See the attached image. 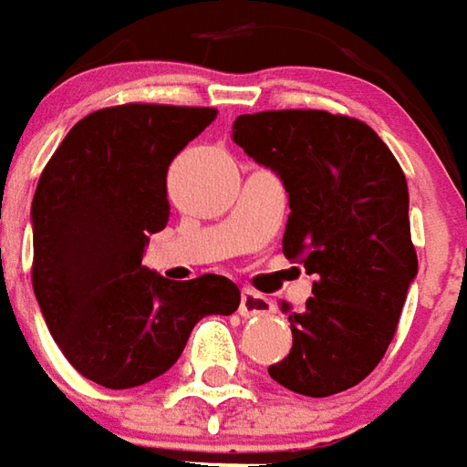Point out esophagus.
Wrapping results in <instances>:
<instances>
[{"label":"esophagus","mask_w":467,"mask_h":467,"mask_svg":"<svg viewBox=\"0 0 467 467\" xmlns=\"http://www.w3.org/2000/svg\"><path fill=\"white\" fill-rule=\"evenodd\" d=\"M241 317H269L274 314V302L266 299L264 294L254 292V289H244L241 292V304H239Z\"/></svg>","instance_id":"esophagus-1"}]
</instances>
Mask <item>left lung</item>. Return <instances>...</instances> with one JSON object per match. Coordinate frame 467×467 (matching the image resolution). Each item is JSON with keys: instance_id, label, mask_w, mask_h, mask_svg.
I'll return each instance as SVG.
<instances>
[{"instance_id": "obj_1", "label": "left lung", "mask_w": 467, "mask_h": 467, "mask_svg": "<svg viewBox=\"0 0 467 467\" xmlns=\"http://www.w3.org/2000/svg\"><path fill=\"white\" fill-rule=\"evenodd\" d=\"M231 138L279 175L281 249L314 276L304 312L281 302L294 342L271 379L309 398L349 389L385 357L418 276L405 173L369 125L324 110L239 115Z\"/></svg>"}]
</instances>
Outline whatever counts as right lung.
Segmentation results:
<instances>
[{"instance_id": "right-lung-1", "label": "right lung", "mask_w": 467, "mask_h": 467, "mask_svg": "<svg viewBox=\"0 0 467 467\" xmlns=\"http://www.w3.org/2000/svg\"><path fill=\"white\" fill-rule=\"evenodd\" d=\"M216 115L140 102L90 112L39 175L29 216L35 296L62 355L98 385L150 382L178 362L203 317L239 309L226 276L171 281L143 266L171 216L168 165Z\"/></svg>"}]
</instances>
